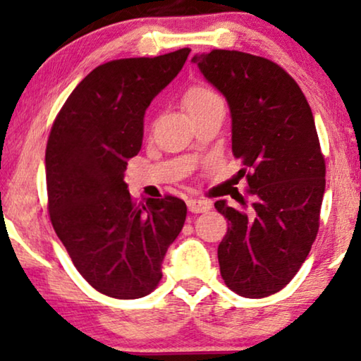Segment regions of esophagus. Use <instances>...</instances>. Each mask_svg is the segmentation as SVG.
<instances>
[{
  "label": "esophagus",
  "instance_id": "34e87169",
  "mask_svg": "<svg viewBox=\"0 0 361 361\" xmlns=\"http://www.w3.org/2000/svg\"><path fill=\"white\" fill-rule=\"evenodd\" d=\"M186 204H188V209H190L191 212H195V214H200V212H206L212 207V202L206 201V200H190L186 202Z\"/></svg>",
  "mask_w": 361,
  "mask_h": 361
}]
</instances>
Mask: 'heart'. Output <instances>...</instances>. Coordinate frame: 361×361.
<instances>
[{
  "label": "heart",
  "mask_w": 361,
  "mask_h": 361,
  "mask_svg": "<svg viewBox=\"0 0 361 361\" xmlns=\"http://www.w3.org/2000/svg\"><path fill=\"white\" fill-rule=\"evenodd\" d=\"M181 104L192 119L200 118V116L209 113L212 109L224 108V101H222L221 96L206 85L190 86L183 93Z\"/></svg>",
  "instance_id": "b5f03b06"
}]
</instances>
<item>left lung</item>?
Masks as SVG:
<instances>
[{"label":"left lung","instance_id":"obj_1","mask_svg":"<svg viewBox=\"0 0 361 361\" xmlns=\"http://www.w3.org/2000/svg\"><path fill=\"white\" fill-rule=\"evenodd\" d=\"M191 62L229 104L232 152L255 196L248 211L216 201L229 221L217 248L221 275L243 298L270 296L293 280L317 235L326 161L312 111L271 60L212 50Z\"/></svg>","mask_w":361,"mask_h":361}]
</instances>
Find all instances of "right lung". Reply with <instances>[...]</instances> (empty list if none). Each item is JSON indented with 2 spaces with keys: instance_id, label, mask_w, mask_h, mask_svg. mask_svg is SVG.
Segmentation results:
<instances>
[{
  "instance_id": "1",
  "label": "right lung",
  "mask_w": 361,
  "mask_h": 361,
  "mask_svg": "<svg viewBox=\"0 0 361 361\" xmlns=\"http://www.w3.org/2000/svg\"><path fill=\"white\" fill-rule=\"evenodd\" d=\"M190 52L99 65L72 91L50 130V221L80 275L106 296L137 299L155 289L185 224L186 204L175 196L137 206L124 171L142 147L147 108Z\"/></svg>"
}]
</instances>
